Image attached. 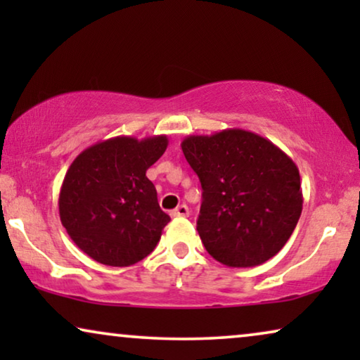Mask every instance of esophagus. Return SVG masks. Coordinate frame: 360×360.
<instances>
[{
	"label": "esophagus",
	"mask_w": 360,
	"mask_h": 360,
	"mask_svg": "<svg viewBox=\"0 0 360 360\" xmlns=\"http://www.w3.org/2000/svg\"><path fill=\"white\" fill-rule=\"evenodd\" d=\"M188 214H190V211H188V206H186V205H180L179 208L170 211L172 218H186Z\"/></svg>",
	"instance_id": "obj_1"
}]
</instances>
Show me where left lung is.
<instances>
[{"instance_id":"8db88e82","label":"left lung","mask_w":360,"mask_h":360,"mask_svg":"<svg viewBox=\"0 0 360 360\" xmlns=\"http://www.w3.org/2000/svg\"><path fill=\"white\" fill-rule=\"evenodd\" d=\"M181 150L203 188L196 231L211 257L228 267L272 259L302 214L295 162L274 142L244 129L188 136Z\"/></svg>"}]
</instances>
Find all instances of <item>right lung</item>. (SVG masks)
<instances>
[{
  "label": "right lung",
  "instance_id": "1",
  "mask_svg": "<svg viewBox=\"0 0 360 360\" xmlns=\"http://www.w3.org/2000/svg\"><path fill=\"white\" fill-rule=\"evenodd\" d=\"M167 136H117L96 142L68 167L58 214L78 249L96 262L127 267L147 257L170 216L146 172L164 154Z\"/></svg>",
  "mask_w": 360,
  "mask_h": 360
}]
</instances>
